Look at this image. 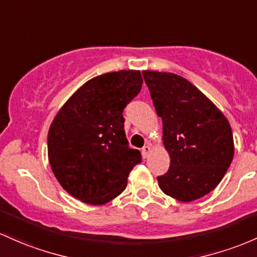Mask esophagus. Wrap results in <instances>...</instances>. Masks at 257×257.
<instances>
[{
	"instance_id": "34e87169",
	"label": "esophagus",
	"mask_w": 257,
	"mask_h": 257,
	"mask_svg": "<svg viewBox=\"0 0 257 257\" xmlns=\"http://www.w3.org/2000/svg\"><path fill=\"white\" fill-rule=\"evenodd\" d=\"M150 152H151V146L150 145H145V146H144L143 150H142V154H143L144 159H148L149 155H150Z\"/></svg>"
}]
</instances>
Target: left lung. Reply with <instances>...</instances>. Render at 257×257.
I'll return each mask as SVG.
<instances>
[{
  "label": "left lung",
  "mask_w": 257,
  "mask_h": 257,
  "mask_svg": "<svg viewBox=\"0 0 257 257\" xmlns=\"http://www.w3.org/2000/svg\"><path fill=\"white\" fill-rule=\"evenodd\" d=\"M152 102L162 118L167 173L157 177L166 195L190 202L212 191L234 156L230 124L210 98L174 73L144 70Z\"/></svg>",
  "instance_id": "obj_1"
}]
</instances>
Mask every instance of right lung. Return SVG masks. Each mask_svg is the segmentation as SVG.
<instances>
[{"label": "right lung", "instance_id": "right-lung-1", "mask_svg": "<svg viewBox=\"0 0 257 257\" xmlns=\"http://www.w3.org/2000/svg\"><path fill=\"white\" fill-rule=\"evenodd\" d=\"M139 70L87 80L56 114L47 134L51 170L62 188L90 205L111 201L126 187L139 150L129 148L123 109L142 90Z\"/></svg>", "mask_w": 257, "mask_h": 257}]
</instances>
